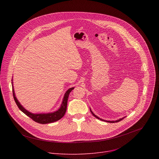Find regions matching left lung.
Listing matches in <instances>:
<instances>
[{
    "label": "left lung",
    "instance_id": "1",
    "mask_svg": "<svg viewBox=\"0 0 159 159\" xmlns=\"http://www.w3.org/2000/svg\"><path fill=\"white\" fill-rule=\"evenodd\" d=\"M90 110V111H91V113H92V115L94 116H95V117L97 118V119H100V120H103L102 119H100V118H98V116H96L93 112H92V111H91V109H89ZM124 118H122V119H119V120H116V121H107V120H106V122H111V123H114V122H119V121H120V120H122Z\"/></svg>",
    "mask_w": 159,
    "mask_h": 159
}]
</instances>
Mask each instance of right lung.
<instances>
[{
	"label": "right lung",
	"mask_w": 159,
	"mask_h": 159,
	"mask_svg": "<svg viewBox=\"0 0 159 159\" xmlns=\"http://www.w3.org/2000/svg\"><path fill=\"white\" fill-rule=\"evenodd\" d=\"M12 89H13V98L15 100V103L16 104V105H17L19 109L24 114H26L27 116H28L29 117L31 118L33 121H35L39 124H49V123L56 122L63 117L66 111L67 104H68V99L69 95H70L71 91L74 89V88H70L68 91H66L65 95H64L61 106L59 109H58V110H57L53 113H43V114H33V113H31L28 111L27 110H26V109H24V108L21 106V104L19 103L18 100L16 99V98L15 97L14 90H13V87L12 88Z\"/></svg>",
	"instance_id": "add662e5"
}]
</instances>
